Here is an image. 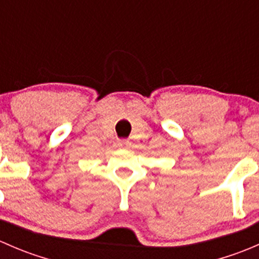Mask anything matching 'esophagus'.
Listing matches in <instances>:
<instances>
[{
	"mask_svg": "<svg viewBox=\"0 0 259 259\" xmlns=\"http://www.w3.org/2000/svg\"><path fill=\"white\" fill-rule=\"evenodd\" d=\"M117 145H119L120 148H122V149H127L130 146V142H129V140L122 139V140H119V142H117Z\"/></svg>",
	"mask_w": 259,
	"mask_h": 259,
	"instance_id": "1",
	"label": "esophagus"
}]
</instances>
